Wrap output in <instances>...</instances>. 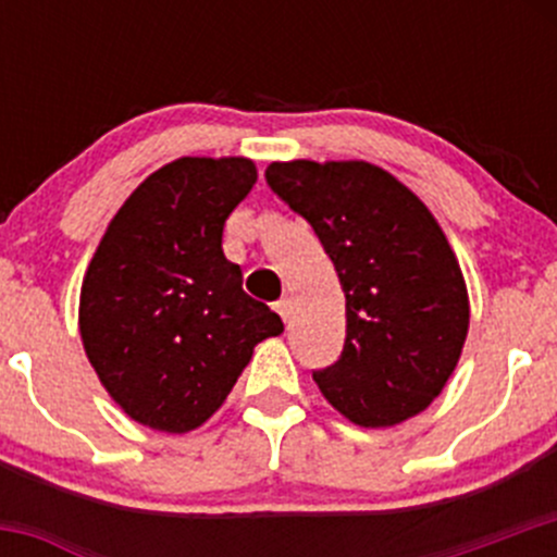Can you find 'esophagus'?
<instances>
[{
  "label": "esophagus",
  "mask_w": 557,
  "mask_h": 557,
  "mask_svg": "<svg viewBox=\"0 0 557 557\" xmlns=\"http://www.w3.org/2000/svg\"><path fill=\"white\" fill-rule=\"evenodd\" d=\"M274 310L280 312V318L288 320L290 318V310H294V301H290V296H283V299H280L277 305H274Z\"/></svg>",
  "instance_id": "obj_1"
}]
</instances>
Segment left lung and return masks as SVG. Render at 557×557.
Instances as JSON below:
<instances>
[{
	"instance_id": "1",
	"label": "left lung",
	"mask_w": 557,
	"mask_h": 557,
	"mask_svg": "<svg viewBox=\"0 0 557 557\" xmlns=\"http://www.w3.org/2000/svg\"><path fill=\"white\" fill-rule=\"evenodd\" d=\"M267 183L314 228L345 290V347L312 372L320 393L367 429L423 412L469 331L463 274L429 207L367 161H274Z\"/></svg>"
}]
</instances>
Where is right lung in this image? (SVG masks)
Listing matches in <instances>:
<instances>
[{"instance_id":"1","label":"right lung","mask_w":557,"mask_h":557,"mask_svg":"<svg viewBox=\"0 0 557 557\" xmlns=\"http://www.w3.org/2000/svg\"><path fill=\"white\" fill-rule=\"evenodd\" d=\"M250 159H185L150 174L107 226L81 290L94 372L137 423L185 434L218 412L252 347L283 320L243 290L223 226L256 185Z\"/></svg>"}]
</instances>
